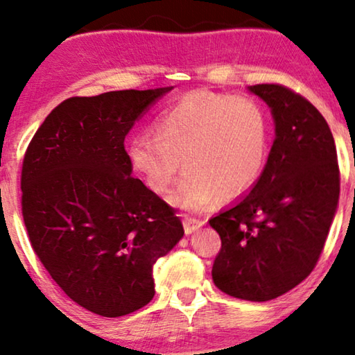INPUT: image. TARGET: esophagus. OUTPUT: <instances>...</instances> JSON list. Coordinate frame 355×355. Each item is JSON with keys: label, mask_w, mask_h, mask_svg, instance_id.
I'll return each instance as SVG.
<instances>
[{"label": "esophagus", "mask_w": 355, "mask_h": 355, "mask_svg": "<svg viewBox=\"0 0 355 355\" xmlns=\"http://www.w3.org/2000/svg\"><path fill=\"white\" fill-rule=\"evenodd\" d=\"M201 225H203V220L195 219V217H185V219H184L185 234L195 233L196 230H198V228H201Z\"/></svg>", "instance_id": "1"}]
</instances>
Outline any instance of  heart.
Listing matches in <instances>:
<instances>
[{
  "instance_id": "1",
  "label": "heart",
  "mask_w": 355,
  "mask_h": 355,
  "mask_svg": "<svg viewBox=\"0 0 355 355\" xmlns=\"http://www.w3.org/2000/svg\"><path fill=\"white\" fill-rule=\"evenodd\" d=\"M155 132L130 141L128 162L162 195L184 160L187 173L170 196L181 209L203 211L219 193L230 200L249 192L268 160V116L250 96L192 92L162 114Z\"/></svg>"
}]
</instances>
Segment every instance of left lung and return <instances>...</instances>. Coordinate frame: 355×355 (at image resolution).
<instances>
[{"label":"left lung","mask_w":355,"mask_h":355,"mask_svg":"<svg viewBox=\"0 0 355 355\" xmlns=\"http://www.w3.org/2000/svg\"><path fill=\"white\" fill-rule=\"evenodd\" d=\"M248 90L271 109L276 138L257 184L209 220L222 239L212 281L230 297L268 302L318 263L338 208L340 170L329 123L306 98L276 84Z\"/></svg>","instance_id":"8db88e82"}]
</instances>
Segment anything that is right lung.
I'll list each match as a JSON object with an SVG mask.
<instances>
[{"mask_svg": "<svg viewBox=\"0 0 355 355\" xmlns=\"http://www.w3.org/2000/svg\"><path fill=\"white\" fill-rule=\"evenodd\" d=\"M173 87L64 100L46 117L21 166V214L41 263L80 306L119 318L155 295L154 263L182 222L132 176L123 141Z\"/></svg>", "mask_w": 355, "mask_h": 355, "instance_id": "1", "label": "right lung"}]
</instances>
